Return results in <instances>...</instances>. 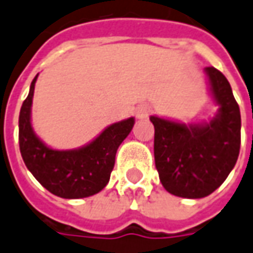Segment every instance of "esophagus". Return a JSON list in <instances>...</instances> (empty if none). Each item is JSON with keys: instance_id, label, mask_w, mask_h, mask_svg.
Listing matches in <instances>:
<instances>
[{"instance_id": "1", "label": "esophagus", "mask_w": 253, "mask_h": 253, "mask_svg": "<svg viewBox=\"0 0 253 253\" xmlns=\"http://www.w3.org/2000/svg\"><path fill=\"white\" fill-rule=\"evenodd\" d=\"M150 113V107L146 106V104H142L136 108V117L140 118V120H145L147 118V115Z\"/></svg>"}]
</instances>
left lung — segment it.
I'll return each mask as SVG.
<instances>
[{"label":"left lung","instance_id":"8db88e82","mask_svg":"<svg viewBox=\"0 0 253 253\" xmlns=\"http://www.w3.org/2000/svg\"><path fill=\"white\" fill-rule=\"evenodd\" d=\"M218 106L209 123L184 124L152 115L154 163L167 192L199 199L214 192L234 169L241 146V114L231 86L218 69L205 68Z\"/></svg>","mask_w":253,"mask_h":253}]
</instances>
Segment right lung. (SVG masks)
<instances>
[{
	"label": "right lung",
	"instance_id": "add662e5",
	"mask_svg": "<svg viewBox=\"0 0 253 253\" xmlns=\"http://www.w3.org/2000/svg\"><path fill=\"white\" fill-rule=\"evenodd\" d=\"M37 75L19 114V147L28 170L51 194L65 199L87 198L108 184L117 149L129 135L135 118L115 123L86 146L55 150L43 143L32 126L30 113Z\"/></svg>",
	"mask_w": 253,
	"mask_h": 253
}]
</instances>
